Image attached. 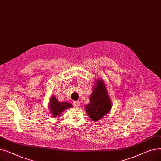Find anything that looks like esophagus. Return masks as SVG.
Wrapping results in <instances>:
<instances>
[{"label": "esophagus", "mask_w": 161, "mask_h": 161, "mask_svg": "<svg viewBox=\"0 0 161 161\" xmlns=\"http://www.w3.org/2000/svg\"><path fill=\"white\" fill-rule=\"evenodd\" d=\"M73 105H74V107H78L80 106L79 101H74V102H73Z\"/></svg>", "instance_id": "esophagus-1"}]
</instances>
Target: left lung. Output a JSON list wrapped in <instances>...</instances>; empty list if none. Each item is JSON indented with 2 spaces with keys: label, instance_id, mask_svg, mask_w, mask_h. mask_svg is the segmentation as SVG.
<instances>
[{
  "label": "left lung",
  "instance_id": "1",
  "mask_svg": "<svg viewBox=\"0 0 161 161\" xmlns=\"http://www.w3.org/2000/svg\"><path fill=\"white\" fill-rule=\"evenodd\" d=\"M93 91L90 96V103L86 105V112L92 121H97L111 110L112 103L104 82L97 81Z\"/></svg>",
  "mask_w": 161,
  "mask_h": 161
}]
</instances>
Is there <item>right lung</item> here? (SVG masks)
<instances>
[{"label": "right lung", "mask_w": 161, "mask_h": 161, "mask_svg": "<svg viewBox=\"0 0 161 161\" xmlns=\"http://www.w3.org/2000/svg\"><path fill=\"white\" fill-rule=\"evenodd\" d=\"M72 106V105L69 103L58 102L54 97H52L50 99L49 109H51V112H52L53 117L59 115L62 113V112L64 111L65 109L68 108H70Z\"/></svg>", "instance_id": "obj_1"}]
</instances>
